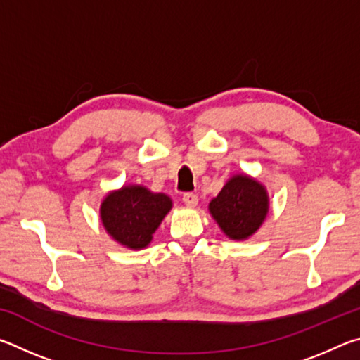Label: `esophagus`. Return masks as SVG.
Instances as JSON below:
<instances>
[{"mask_svg":"<svg viewBox=\"0 0 360 360\" xmlns=\"http://www.w3.org/2000/svg\"><path fill=\"white\" fill-rule=\"evenodd\" d=\"M182 202H184L186 206H188V208H195V206L198 205V197L195 193H184V197H182Z\"/></svg>","mask_w":360,"mask_h":360,"instance_id":"1","label":"esophagus"}]
</instances>
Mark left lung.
Listing matches in <instances>:
<instances>
[{"mask_svg": "<svg viewBox=\"0 0 360 360\" xmlns=\"http://www.w3.org/2000/svg\"><path fill=\"white\" fill-rule=\"evenodd\" d=\"M210 214L230 240L245 241L265 222L270 197L265 186L246 173L233 174L208 205Z\"/></svg>", "mask_w": 360, "mask_h": 360, "instance_id": "left-lung-1", "label": "left lung"}]
</instances>
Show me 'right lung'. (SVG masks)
Returning <instances> with one entry per match:
<instances>
[{
  "label": "right lung",
  "instance_id": "right-lung-1",
  "mask_svg": "<svg viewBox=\"0 0 360 360\" xmlns=\"http://www.w3.org/2000/svg\"><path fill=\"white\" fill-rule=\"evenodd\" d=\"M172 208L173 200L167 193L152 192L143 184H124L101 200L100 219L115 243L139 251L150 245Z\"/></svg>",
  "mask_w": 360,
  "mask_h": 360
}]
</instances>
